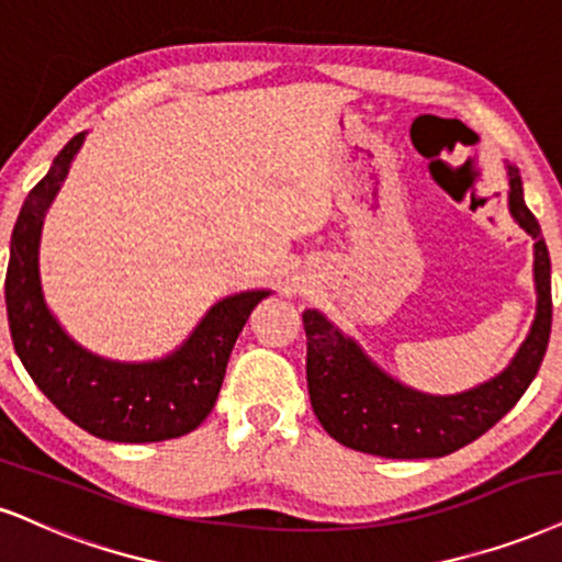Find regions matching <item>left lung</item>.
Segmentation results:
<instances>
[{
	"mask_svg": "<svg viewBox=\"0 0 562 562\" xmlns=\"http://www.w3.org/2000/svg\"><path fill=\"white\" fill-rule=\"evenodd\" d=\"M508 205L518 226L535 239L537 317L529 336L501 375L459 396H427L396 383L334 328L317 310H304L307 334V387L315 417L346 448L383 459H440L453 453L518 404L537 378L552 325L550 252L535 213L524 203L521 177L508 166Z\"/></svg>",
	"mask_w": 562,
	"mask_h": 562,
	"instance_id": "obj_1",
	"label": "left lung"
}]
</instances>
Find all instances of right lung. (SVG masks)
<instances>
[{
  "label": "right lung",
  "mask_w": 562,
  "mask_h": 562,
  "mask_svg": "<svg viewBox=\"0 0 562 562\" xmlns=\"http://www.w3.org/2000/svg\"><path fill=\"white\" fill-rule=\"evenodd\" d=\"M82 137L86 133H78L59 150L48 175L27 192L12 228L4 279L12 344L33 383L86 432L114 442L179 438L211 414L234 341L268 292L221 300L184 346L158 362H109L75 344L48 313L41 294L38 239L46 207L65 182Z\"/></svg>",
  "instance_id": "add662e5"
}]
</instances>
